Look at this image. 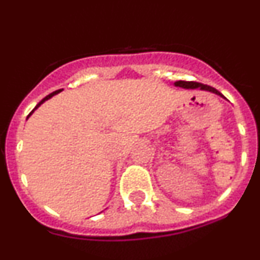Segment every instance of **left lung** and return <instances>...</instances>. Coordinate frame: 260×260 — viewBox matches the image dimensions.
Segmentation results:
<instances>
[{
	"label": "left lung",
	"mask_w": 260,
	"mask_h": 260,
	"mask_svg": "<svg viewBox=\"0 0 260 260\" xmlns=\"http://www.w3.org/2000/svg\"><path fill=\"white\" fill-rule=\"evenodd\" d=\"M175 86H180V88H183V89H198V88H200L201 90H208V91H211V93L217 94V95L222 96V94L220 93V91H217L215 88H212V86L205 85V84L196 83V81L179 80V81H175Z\"/></svg>",
	"instance_id": "1"
}]
</instances>
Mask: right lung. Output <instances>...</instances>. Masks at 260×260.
I'll list each match as a JSON object with an SVG mask.
<instances>
[{"mask_svg": "<svg viewBox=\"0 0 260 260\" xmlns=\"http://www.w3.org/2000/svg\"><path fill=\"white\" fill-rule=\"evenodd\" d=\"M61 90H62V89H59V90L54 91V93H51V94H49V95H48V96H45V98H44V99H43V101H41V102H39V104H36V107H35V108H34V109H32V111H31V113L27 115V119H28V117H30V115H31V114H32V113H34V112H35V111H36V109H38V108H39V107H40V106H41V104H43V103H45V102H46V101H48V99H50V98H52V96H54V95H56V94H57V93H60V91H61Z\"/></svg>", "mask_w": 260, "mask_h": 260, "instance_id": "obj_1", "label": "right lung"}]
</instances>
